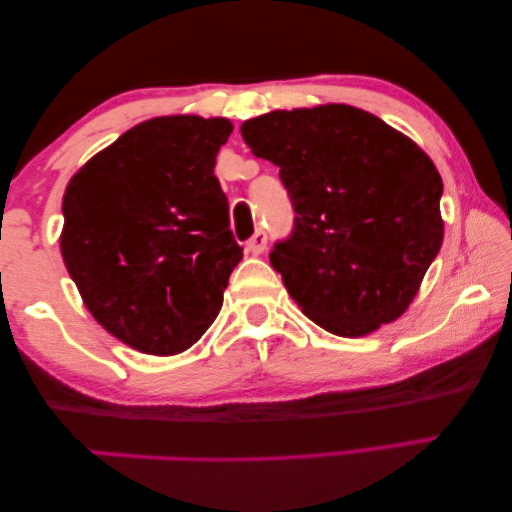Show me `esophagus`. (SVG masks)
Wrapping results in <instances>:
<instances>
[{"mask_svg":"<svg viewBox=\"0 0 512 512\" xmlns=\"http://www.w3.org/2000/svg\"><path fill=\"white\" fill-rule=\"evenodd\" d=\"M265 247H267V236H265V231L258 229L254 236L247 240V251H251V254L258 256V254H263Z\"/></svg>","mask_w":512,"mask_h":512,"instance_id":"1","label":"esophagus"}]
</instances>
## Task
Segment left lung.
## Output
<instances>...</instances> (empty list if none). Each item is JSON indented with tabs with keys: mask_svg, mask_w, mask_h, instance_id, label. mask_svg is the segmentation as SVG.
<instances>
[{
	"mask_svg": "<svg viewBox=\"0 0 512 512\" xmlns=\"http://www.w3.org/2000/svg\"><path fill=\"white\" fill-rule=\"evenodd\" d=\"M240 133L279 167L295 206L270 263L301 313L342 338L399 320L445 238L442 179L424 149L347 104L272 111Z\"/></svg>",
	"mask_w": 512,
	"mask_h": 512,
	"instance_id": "left-lung-1",
	"label": "left lung"
}]
</instances>
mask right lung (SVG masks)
I'll use <instances>...</instances> for the list:
<instances>
[{
	"instance_id": "1",
	"label": "right lung",
	"mask_w": 512,
	"mask_h": 512,
	"mask_svg": "<svg viewBox=\"0 0 512 512\" xmlns=\"http://www.w3.org/2000/svg\"><path fill=\"white\" fill-rule=\"evenodd\" d=\"M231 131L226 117H152L92 156L65 188L67 272L90 315L142 354L195 345L242 261L213 172Z\"/></svg>"
}]
</instances>
